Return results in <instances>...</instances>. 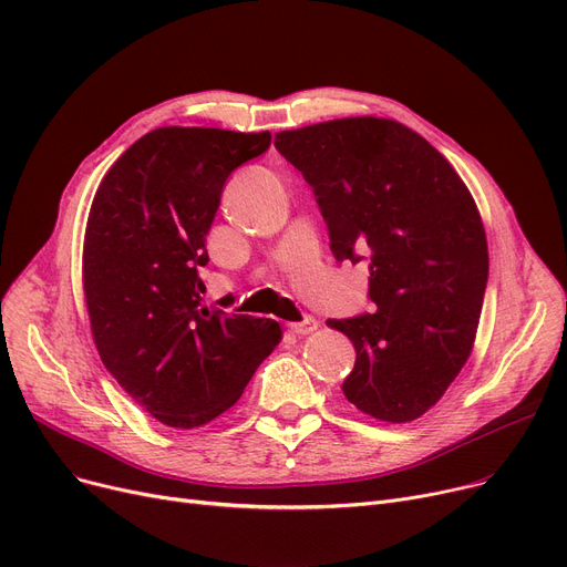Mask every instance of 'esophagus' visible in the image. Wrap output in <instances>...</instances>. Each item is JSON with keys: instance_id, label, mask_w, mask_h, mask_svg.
Returning a JSON list of instances; mask_svg holds the SVG:
<instances>
[{"instance_id": "obj_1", "label": "esophagus", "mask_w": 567, "mask_h": 567, "mask_svg": "<svg viewBox=\"0 0 567 567\" xmlns=\"http://www.w3.org/2000/svg\"><path fill=\"white\" fill-rule=\"evenodd\" d=\"M319 321L315 317H306L303 321H296V323H289V333L293 336H310L312 331H317Z\"/></svg>"}]
</instances>
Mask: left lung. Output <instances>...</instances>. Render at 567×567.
<instances>
[{
	"label": "left lung",
	"instance_id": "left-lung-1",
	"mask_svg": "<svg viewBox=\"0 0 567 567\" xmlns=\"http://www.w3.org/2000/svg\"><path fill=\"white\" fill-rule=\"evenodd\" d=\"M310 184L338 261H368L377 312L329 319L355 349L344 398L385 423L434 406L464 368L489 255L468 188L436 148L377 116L276 135Z\"/></svg>",
	"mask_w": 567,
	"mask_h": 567
}]
</instances>
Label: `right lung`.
Segmentation results:
<instances>
[{
	"instance_id": "obj_1",
	"label": "right lung",
	"mask_w": 567,
	"mask_h": 567,
	"mask_svg": "<svg viewBox=\"0 0 567 567\" xmlns=\"http://www.w3.org/2000/svg\"><path fill=\"white\" fill-rule=\"evenodd\" d=\"M271 133L167 126L128 146L89 212L82 282L101 361L167 427L193 430L241 398L280 323L202 306L199 268L227 176Z\"/></svg>"
}]
</instances>
